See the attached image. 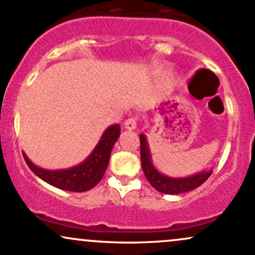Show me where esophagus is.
Here are the masks:
<instances>
[{"label":"esophagus","instance_id":"1","mask_svg":"<svg viewBox=\"0 0 255 255\" xmlns=\"http://www.w3.org/2000/svg\"><path fill=\"white\" fill-rule=\"evenodd\" d=\"M125 128L128 130H134L136 128V121L135 119L130 118V119H127L125 121Z\"/></svg>","mask_w":255,"mask_h":255}]
</instances>
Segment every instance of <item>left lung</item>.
<instances>
[{
	"label": "left lung",
	"instance_id": "obj_1",
	"mask_svg": "<svg viewBox=\"0 0 255 255\" xmlns=\"http://www.w3.org/2000/svg\"><path fill=\"white\" fill-rule=\"evenodd\" d=\"M140 158L146 178L151 186L164 194H181L198 188L211 176L212 170L201 171L189 177H170L160 174L151 160L150 148L144 134H140Z\"/></svg>",
	"mask_w": 255,
	"mask_h": 255
}]
</instances>
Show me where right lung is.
<instances>
[{"label":"right lung","instance_id":"obj_1","mask_svg":"<svg viewBox=\"0 0 255 255\" xmlns=\"http://www.w3.org/2000/svg\"><path fill=\"white\" fill-rule=\"evenodd\" d=\"M121 133L119 125L107 128L97 146L83 163L64 170H46L34 165L24 153L26 164L38 177L56 188L69 192H86L97 186L109 164L110 153Z\"/></svg>","mask_w":255,"mask_h":255}]
</instances>
